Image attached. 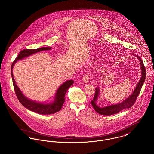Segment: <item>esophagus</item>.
<instances>
[{"label": "esophagus", "instance_id": "obj_1", "mask_svg": "<svg viewBox=\"0 0 154 154\" xmlns=\"http://www.w3.org/2000/svg\"><path fill=\"white\" fill-rule=\"evenodd\" d=\"M90 75L89 74H85L83 77H82V80H83V82L85 83H87L88 82H89V80H90Z\"/></svg>", "mask_w": 154, "mask_h": 154}]
</instances>
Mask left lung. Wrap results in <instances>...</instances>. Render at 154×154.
Masks as SVG:
<instances>
[{
    "mask_svg": "<svg viewBox=\"0 0 154 154\" xmlns=\"http://www.w3.org/2000/svg\"><path fill=\"white\" fill-rule=\"evenodd\" d=\"M137 57L139 59V60L141 63L140 64H141V66L142 75H141V77L138 82V84L137 85L136 88L133 91V94L128 98H127L126 100H125L122 102H120V103L110 105V106H106L105 108H100L96 105V101L98 99V97L99 95L100 89H99V87L96 88L95 95H94V99L91 101V104H92L94 109H95V110L97 113H98L100 115L109 116V115L118 113L120 111H121L123 109L130 108L134 104V103L136 102V100L137 98V97L138 96V95L140 92V91L141 90L142 86L143 85V83L144 82L145 77H146V70H145V68L143 62L141 60V59L139 57V56L137 55Z\"/></svg>",
    "mask_w": 154,
    "mask_h": 154,
    "instance_id": "left-lung-1",
    "label": "left lung"
}]
</instances>
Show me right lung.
Here are the masks:
<instances>
[{
    "label": "right lung",
    "instance_id": "1",
    "mask_svg": "<svg viewBox=\"0 0 154 154\" xmlns=\"http://www.w3.org/2000/svg\"><path fill=\"white\" fill-rule=\"evenodd\" d=\"M52 49V47H43L40 48L36 49H24L20 51V54H18V56L16 58L14 61L11 64V75L12 77V80L13 83V87L15 91L16 95L18 98L19 102L21 103L23 106H24L25 108L28 109V110L34 112L38 114L41 115H50L53 114L54 113H56L59 112L63 106V104L65 101L64 96L69 88L72 85L73 80H68L67 82H64L62 85L60 86V87L57 90L56 93L55 98L54 101L52 103H38L35 101L31 100L27 98L22 93V92L18 88L17 85L16 84V82L14 81L13 75V67L14 65V64L17 62V60H21L23 58L29 56L31 54L37 53L38 52L42 51H46V50H50Z\"/></svg>",
    "mask_w": 154,
    "mask_h": 154
}]
</instances>
